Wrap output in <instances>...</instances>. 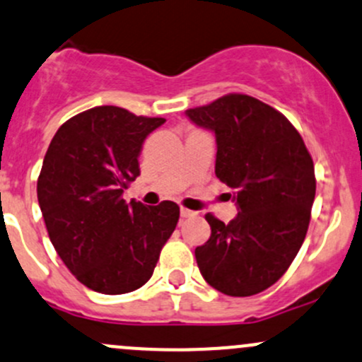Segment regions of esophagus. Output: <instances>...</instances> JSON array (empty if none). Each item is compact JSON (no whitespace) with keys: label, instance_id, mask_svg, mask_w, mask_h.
Listing matches in <instances>:
<instances>
[{"label":"esophagus","instance_id":"obj_1","mask_svg":"<svg viewBox=\"0 0 362 362\" xmlns=\"http://www.w3.org/2000/svg\"><path fill=\"white\" fill-rule=\"evenodd\" d=\"M180 216H182V218L196 216V211H190V209H187V208H180Z\"/></svg>","mask_w":362,"mask_h":362}]
</instances>
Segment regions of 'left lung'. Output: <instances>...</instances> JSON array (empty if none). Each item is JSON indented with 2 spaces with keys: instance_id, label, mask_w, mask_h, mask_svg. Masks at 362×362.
<instances>
[{
  "instance_id": "1",
  "label": "left lung",
  "mask_w": 362,
  "mask_h": 362,
  "mask_svg": "<svg viewBox=\"0 0 362 362\" xmlns=\"http://www.w3.org/2000/svg\"><path fill=\"white\" fill-rule=\"evenodd\" d=\"M185 115L214 132V173L235 190L237 216L206 214L211 237L196 247L201 275L232 297L266 291L292 264L316 194L313 158L280 111L247 94H226Z\"/></svg>"
}]
</instances>
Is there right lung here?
Wrapping results in <instances>:
<instances>
[{
	"instance_id": "obj_1",
	"label": "right lung",
	"mask_w": 362,
	"mask_h": 362,
	"mask_svg": "<svg viewBox=\"0 0 362 362\" xmlns=\"http://www.w3.org/2000/svg\"><path fill=\"white\" fill-rule=\"evenodd\" d=\"M165 118L96 106L54 134L37 178V201L51 244L81 284L118 296L141 288L177 226L172 201L144 206L122 197L141 175L146 137Z\"/></svg>"
}]
</instances>
